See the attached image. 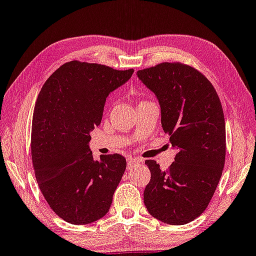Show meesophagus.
Segmentation results:
<instances>
[{
  "label": "esophagus",
  "instance_id": "obj_1",
  "mask_svg": "<svg viewBox=\"0 0 256 256\" xmlns=\"http://www.w3.org/2000/svg\"><path fill=\"white\" fill-rule=\"evenodd\" d=\"M140 160H138V158H128V169H131L132 166H136V164H139L140 163Z\"/></svg>",
  "mask_w": 256,
  "mask_h": 256
}]
</instances>
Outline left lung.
Masks as SVG:
<instances>
[{"instance_id": "obj_1", "label": "left lung", "mask_w": 256, "mask_h": 256, "mask_svg": "<svg viewBox=\"0 0 256 256\" xmlns=\"http://www.w3.org/2000/svg\"><path fill=\"white\" fill-rule=\"evenodd\" d=\"M137 76L156 96L162 128L176 150L169 170L152 160L145 162L151 171L145 206L162 222L186 224L208 206L224 166L221 102L209 80L186 64H160L138 70Z\"/></svg>"}]
</instances>
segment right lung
<instances>
[{
    "label": "right lung",
    "instance_id": "add662e5",
    "mask_svg": "<svg viewBox=\"0 0 256 256\" xmlns=\"http://www.w3.org/2000/svg\"><path fill=\"white\" fill-rule=\"evenodd\" d=\"M134 70L70 61L44 82L34 108L32 160L47 203L72 224L104 218L126 169L120 154L93 158L90 132L102 122L108 96Z\"/></svg>",
    "mask_w": 256,
    "mask_h": 256
}]
</instances>
